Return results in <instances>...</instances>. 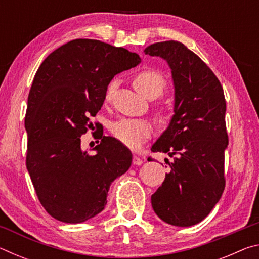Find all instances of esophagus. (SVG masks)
Instances as JSON below:
<instances>
[{"instance_id": "1", "label": "esophagus", "mask_w": 259, "mask_h": 259, "mask_svg": "<svg viewBox=\"0 0 259 259\" xmlns=\"http://www.w3.org/2000/svg\"><path fill=\"white\" fill-rule=\"evenodd\" d=\"M133 163L135 164V165H140L143 163V160L140 159L139 156H137V155H134V157H133Z\"/></svg>"}]
</instances>
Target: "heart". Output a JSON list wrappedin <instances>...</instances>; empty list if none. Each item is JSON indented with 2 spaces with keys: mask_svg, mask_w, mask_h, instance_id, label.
I'll return each instance as SVG.
<instances>
[{
  "mask_svg": "<svg viewBox=\"0 0 259 259\" xmlns=\"http://www.w3.org/2000/svg\"><path fill=\"white\" fill-rule=\"evenodd\" d=\"M134 85L139 94L148 99H155L166 89V78L163 74L155 68H146L134 76ZM117 87V81L112 80L106 88L105 99L112 98ZM159 120L166 125L170 122V116L165 112H160ZM112 135L124 146L131 150H138L153 134V124L144 119H121L111 124Z\"/></svg>",
  "mask_w": 259,
  "mask_h": 259,
  "instance_id": "heart-1",
  "label": "heart"
}]
</instances>
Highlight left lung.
<instances>
[{"label":"left lung","instance_id":"8db88e82","mask_svg":"<svg viewBox=\"0 0 259 259\" xmlns=\"http://www.w3.org/2000/svg\"><path fill=\"white\" fill-rule=\"evenodd\" d=\"M144 52L168 61L175 84V115L151 150L166 153L174 161L166 162L170 172L152 195V207L170 225H195L208 216L225 188L224 91L207 64L181 42H157Z\"/></svg>","mask_w":259,"mask_h":259}]
</instances>
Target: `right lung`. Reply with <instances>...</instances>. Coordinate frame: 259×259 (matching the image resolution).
I'll list each match as a JSON object with an SVG mask.
<instances>
[{"instance_id":"add662e5","label":"right lung","mask_w":259,"mask_h":259,"mask_svg":"<svg viewBox=\"0 0 259 259\" xmlns=\"http://www.w3.org/2000/svg\"><path fill=\"white\" fill-rule=\"evenodd\" d=\"M139 63L124 48L76 38L51 52L35 74L25 116L26 166L38 201L57 221L76 224L98 214L112 182L130 168L133 154L117 139L98 134L91 155L82 151L81 136L93 126L112 78Z\"/></svg>"}]
</instances>
